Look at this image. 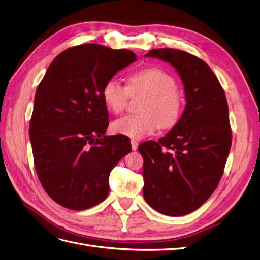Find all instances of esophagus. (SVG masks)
<instances>
[{"mask_svg":"<svg viewBox=\"0 0 260 260\" xmlns=\"http://www.w3.org/2000/svg\"><path fill=\"white\" fill-rule=\"evenodd\" d=\"M138 146H139L138 141H136V140H131V147H132L133 151H137V149H138Z\"/></svg>","mask_w":260,"mask_h":260,"instance_id":"1","label":"esophagus"}]
</instances>
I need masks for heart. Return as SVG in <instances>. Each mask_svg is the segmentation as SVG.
I'll use <instances>...</instances> for the list:
<instances>
[{"mask_svg": "<svg viewBox=\"0 0 260 260\" xmlns=\"http://www.w3.org/2000/svg\"><path fill=\"white\" fill-rule=\"evenodd\" d=\"M130 94L146 95L140 108L142 114L115 120L112 123L114 133L141 140L153 135L158 127L170 129L179 121L182 113V96L177 89L175 78L165 70L157 67L139 70L129 77L128 86L112 78L102 89V99L113 114L123 111Z\"/></svg>", "mask_w": 260, "mask_h": 260, "instance_id": "heart-1", "label": "heart"}]
</instances>
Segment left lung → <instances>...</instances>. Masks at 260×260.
I'll return each mask as SVG.
<instances>
[{
	"label": "left lung",
	"mask_w": 260,
	"mask_h": 260,
	"mask_svg": "<svg viewBox=\"0 0 260 260\" xmlns=\"http://www.w3.org/2000/svg\"><path fill=\"white\" fill-rule=\"evenodd\" d=\"M146 57L175 67L184 85L182 116L158 142L139 146L143 156V196L160 214L183 216L214 193L222 177L232 136L224 91L210 67L184 51L156 49Z\"/></svg>",
	"instance_id": "1"
}]
</instances>
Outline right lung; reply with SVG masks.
<instances>
[{
    "label": "right lung",
    "instance_id": "obj_1",
    "mask_svg": "<svg viewBox=\"0 0 260 260\" xmlns=\"http://www.w3.org/2000/svg\"><path fill=\"white\" fill-rule=\"evenodd\" d=\"M137 60L129 50L82 44L54 58L35 96L29 136L39 180L62 207L84 210L103 202L109 174L131 152L127 138L105 136V82Z\"/></svg>",
    "mask_w": 260,
    "mask_h": 260
}]
</instances>
